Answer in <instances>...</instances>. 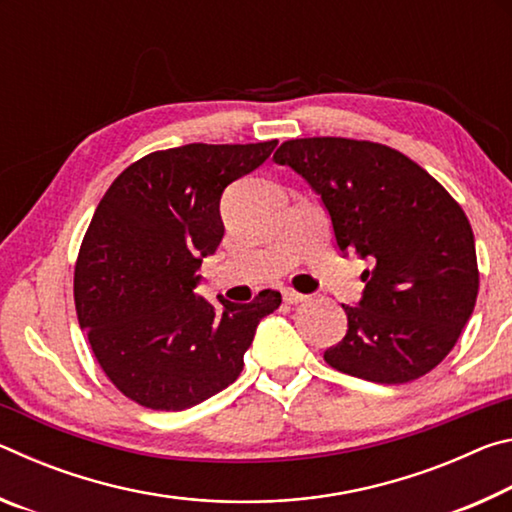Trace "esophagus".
<instances>
[{
	"mask_svg": "<svg viewBox=\"0 0 512 512\" xmlns=\"http://www.w3.org/2000/svg\"><path fill=\"white\" fill-rule=\"evenodd\" d=\"M282 296H284V302H287V305H298V302L305 300V296H302V293L291 291V289H284Z\"/></svg>",
	"mask_w": 512,
	"mask_h": 512,
	"instance_id": "1",
	"label": "esophagus"
}]
</instances>
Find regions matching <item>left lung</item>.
<instances>
[{
	"label": "left lung",
	"instance_id": "left-lung-1",
	"mask_svg": "<svg viewBox=\"0 0 512 512\" xmlns=\"http://www.w3.org/2000/svg\"><path fill=\"white\" fill-rule=\"evenodd\" d=\"M289 164L323 198L341 253L370 259L345 339L329 366L375 384H409L443 361L479 293L472 225L418 162L391 146L348 137L284 142Z\"/></svg>",
	"mask_w": 512,
	"mask_h": 512
}]
</instances>
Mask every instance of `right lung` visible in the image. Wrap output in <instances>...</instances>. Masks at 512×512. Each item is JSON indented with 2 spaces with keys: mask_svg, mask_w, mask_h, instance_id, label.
Segmentation results:
<instances>
[{
  "mask_svg": "<svg viewBox=\"0 0 512 512\" xmlns=\"http://www.w3.org/2000/svg\"><path fill=\"white\" fill-rule=\"evenodd\" d=\"M275 144L153 151L103 194L76 257L74 302L101 370L135 404L183 411L228 388L259 320L282 305L273 289L248 305L219 296L221 307L194 293L223 239V189Z\"/></svg>",
  "mask_w": 512,
  "mask_h": 512,
  "instance_id": "1",
  "label": "right lung"
}]
</instances>
